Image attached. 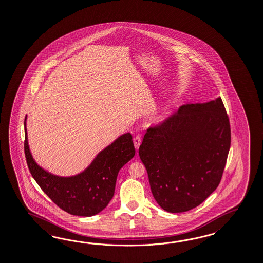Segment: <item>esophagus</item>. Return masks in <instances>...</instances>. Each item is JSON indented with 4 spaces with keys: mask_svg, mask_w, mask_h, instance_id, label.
Masks as SVG:
<instances>
[{
    "mask_svg": "<svg viewBox=\"0 0 263 263\" xmlns=\"http://www.w3.org/2000/svg\"><path fill=\"white\" fill-rule=\"evenodd\" d=\"M134 144L135 149H136V151H138L140 145H141V138H140V136H135V137H134Z\"/></svg>",
    "mask_w": 263,
    "mask_h": 263,
    "instance_id": "1",
    "label": "esophagus"
}]
</instances>
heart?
Wrapping results in <instances>:
<instances>
[{
  "mask_svg": "<svg viewBox=\"0 0 263 263\" xmlns=\"http://www.w3.org/2000/svg\"><path fill=\"white\" fill-rule=\"evenodd\" d=\"M163 118H164V116H163V114H162V112H160V114H158L156 117H155V120H156V121H158V122H160V121H162Z\"/></svg>",
  "mask_w": 263,
  "mask_h": 263,
  "instance_id": "obj_1",
  "label": "heart"
}]
</instances>
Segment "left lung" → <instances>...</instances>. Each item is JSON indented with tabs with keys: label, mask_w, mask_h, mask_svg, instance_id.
I'll use <instances>...</instances> for the list:
<instances>
[{
	"label": "left lung",
	"mask_w": 263,
	"mask_h": 263,
	"mask_svg": "<svg viewBox=\"0 0 263 263\" xmlns=\"http://www.w3.org/2000/svg\"><path fill=\"white\" fill-rule=\"evenodd\" d=\"M230 147V126L222 99L180 107L147 129L139 147L160 207L168 213L197 207L217 188Z\"/></svg>",
	"instance_id": "left-lung-1"
}]
</instances>
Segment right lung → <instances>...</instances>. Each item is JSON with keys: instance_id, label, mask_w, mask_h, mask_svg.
Here are the masks:
<instances>
[{"instance_id": "1", "label": "right lung", "mask_w": 263, "mask_h": 263, "mask_svg": "<svg viewBox=\"0 0 263 263\" xmlns=\"http://www.w3.org/2000/svg\"><path fill=\"white\" fill-rule=\"evenodd\" d=\"M24 120V152L36 183L56 205L77 216L90 217L103 211L114 196L118 172L135 154L133 136L122 134L100 151L84 171L69 177L48 172L34 161L28 145Z\"/></svg>"}]
</instances>
